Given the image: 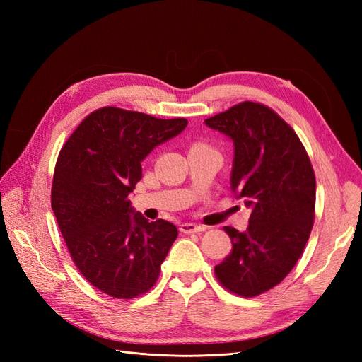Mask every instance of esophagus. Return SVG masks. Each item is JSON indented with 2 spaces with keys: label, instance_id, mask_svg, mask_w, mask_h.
<instances>
[{
  "label": "esophagus",
  "instance_id": "1",
  "mask_svg": "<svg viewBox=\"0 0 362 362\" xmlns=\"http://www.w3.org/2000/svg\"><path fill=\"white\" fill-rule=\"evenodd\" d=\"M180 231L184 234H194V233H202L205 231V226L196 225V223H182L180 226Z\"/></svg>",
  "mask_w": 362,
  "mask_h": 362
}]
</instances>
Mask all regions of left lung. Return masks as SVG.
Wrapping results in <instances>:
<instances>
[{
    "mask_svg": "<svg viewBox=\"0 0 362 362\" xmlns=\"http://www.w3.org/2000/svg\"><path fill=\"white\" fill-rule=\"evenodd\" d=\"M234 144L231 190L250 208L245 233L225 226L233 250L214 272L243 298L286 278L308 242L315 210V177L294 129L272 108L245 101L205 119Z\"/></svg>",
    "mask_w": 362,
    "mask_h": 362,
    "instance_id": "left-lung-1",
    "label": "left lung"
}]
</instances>
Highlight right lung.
I'll list each match as a JSON object with an SVG mask.
<instances>
[{"label": "right lung", "mask_w": 362, "mask_h": 362, "mask_svg": "<svg viewBox=\"0 0 362 362\" xmlns=\"http://www.w3.org/2000/svg\"><path fill=\"white\" fill-rule=\"evenodd\" d=\"M185 127L184 117L103 107L76 127L60 151L52 211L75 266L112 298L133 299L154 286L178 235L168 221L148 222L128 194L141 178V161Z\"/></svg>", "instance_id": "right-lung-1"}]
</instances>
